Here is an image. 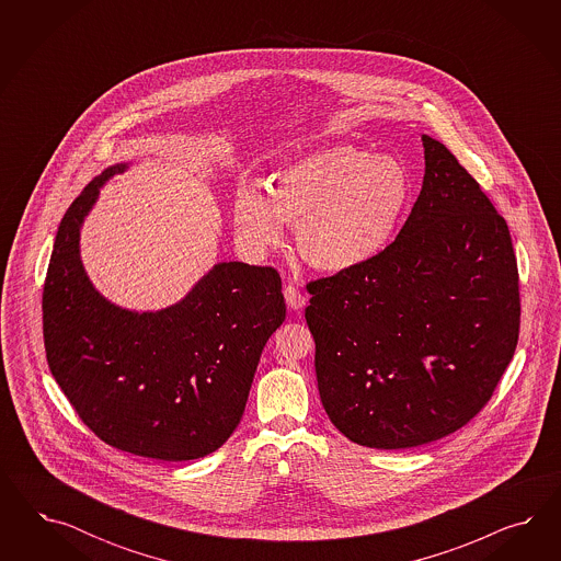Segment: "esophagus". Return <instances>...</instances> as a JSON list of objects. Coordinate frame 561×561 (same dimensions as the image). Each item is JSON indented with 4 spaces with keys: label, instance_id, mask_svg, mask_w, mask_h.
<instances>
[{
    "label": "esophagus",
    "instance_id": "34e87169",
    "mask_svg": "<svg viewBox=\"0 0 561 561\" xmlns=\"http://www.w3.org/2000/svg\"><path fill=\"white\" fill-rule=\"evenodd\" d=\"M284 296H286V302H288L291 310H300V308L306 305L305 294L296 288L294 284H288V286L284 288Z\"/></svg>",
    "mask_w": 561,
    "mask_h": 561
}]
</instances>
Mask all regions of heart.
<instances>
[{
    "mask_svg": "<svg viewBox=\"0 0 561 561\" xmlns=\"http://www.w3.org/2000/svg\"><path fill=\"white\" fill-rule=\"evenodd\" d=\"M413 199L408 167L387 153L329 146L273 172L270 193L240 185L232 226L249 255L284 240L296 226V247L308 265L343 273L368 265L397 234Z\"/></svg>",
    "mask_w": 561,
    "mask_h": 561,
    "instance_id": "b5f03b06",
    "label": "heart"
}]
</instances>
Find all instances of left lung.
Segmentation results:
<instances>
[{"label": "left lung", "mask_w": 561, "mask_h": 561, "mask_svg": "<svg viewBox=\"0 0 561 561\" xmlns=\"http://www.w3.org/2000/svg\"><path fill=\"white\" fill-rule=\"evenodd\" d=\"M422 141L424 183L399 237L368 265L306 286L324 411L380 450L471 422L518 341L508 224L444 144Z\"/></svg>", "instance_id": "1"}]
</instances>
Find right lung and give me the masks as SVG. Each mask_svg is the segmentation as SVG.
I'll return each instance as SVG.
<instances>
[{"mask_svg": "<svg viewBox=\"0 0 561 561\" xmlns=\"http://www.w3.org/2000/svg\"><path fill=\"white\" fill-rule=\"evenodd\" d=\"M113 164L69 205L43 289L51 374L101 440L156 460L202 459L232 436L256 364L286 319L279 273L216 263L176 305L129 310L92 286L80 256L85 216Z\"/></svg>", "mask_w": 561, "mask_h": 561, "instance_id": "add662e5", "label": "right lung"}]
</instances>
